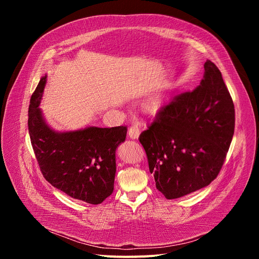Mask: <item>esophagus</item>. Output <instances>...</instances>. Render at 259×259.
Instances as JSON below:
<instances>
[{"label":"esophagus","mask_w":259,"mask_h":259,"mask_svg":"<svg viewBox=\"0 0 259 259\" xmlns=\"http://www.w3.org/2000/svg\"><path fill=\"white\" fill-rule=\"evenodd\" d=\"M127 134H128V137L131 139H137L139 137V134H140V131H139L137 125H133V126H131L128 128Z\"/></svg>","instance_id":"34e87169"}]
</instances>
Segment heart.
Returning a JSON list of instances; mask_svg holds the SVG:
<instances>
[{
	"mask_svg": "<svg viewBox=\"0 0 259 259\" xmlns=\"http://www.w3.org/2000/svg\"><path fill=\"white\" fill-rule=\"evenodd\" d=\"M161 107V100L159 98H152L149 100L148 109L150 111H158Z\"/></svg>",
	"mask_w": 259,
	"mask_h": 259,
	"instance_id": "heart-1",
	"label": "heart"
}]
</instances>
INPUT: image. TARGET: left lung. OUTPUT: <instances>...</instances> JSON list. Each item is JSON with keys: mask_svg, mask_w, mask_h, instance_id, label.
<instances>
[{"mask_svg": "<svg viewBox=\"0 0 259 259\" xmlns=\"http://www.w3.org/2000/svg\"><path fill=\"white\" fill-rule=\"evenodd\" d=\"M204 70L198 88L174 97L139 136L156 189L168 200L213 182L232 140V98L214 62Z\"/></svg>", "mask_w": 259, "mask_h": 259, "instance_id": "obj_1", "label": "left lung"}]
</instances>
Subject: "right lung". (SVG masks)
<instances>
[{
	"label": "right lung",
	"instance_id": "1",
	"mask_svg": "<svg viewBox=\"0 0 259 259\" xmlns=\"http://www.w3.org/2000/svg\"><path fill=\"white\" fill-rule=\"evenodd\" d=\"M46 75L38 82L29 105L28 127L44 178L73 199L100 204L113 192L115 150L126 138V126H89L56 132L45 122L41 104Z\"/></svg>",
	"mask_w": 259,
	"mask_h": 259
}]
</instances>
